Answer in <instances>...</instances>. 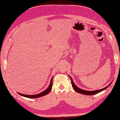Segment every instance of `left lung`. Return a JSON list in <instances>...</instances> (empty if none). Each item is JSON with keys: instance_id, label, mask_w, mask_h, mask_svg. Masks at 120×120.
<instances>
[{"instance_id": "1", "label": "left lung", "mask_w": 120, "mask_h": 120, "mask_svg": "<svg viewBox=\"0 0 120 120\" xmlns=\"http://www.w3.org/2000/svg\"><path fill=\"white\" fill-rule=\"evenodd\" d=\"M70 77L71 79V85L72 87H73V89L75 90V91H76L77 92L79 93H80V94H82L83 95H96V94L99 93L101 91H103V90H105V89H106L108 88V86H109L111 83V82L109 85L105 87V88L102 89H101V90H93V91H88V90H82L80 88H79L78 87L76 86L75 83L73 82V80H72V78H71V76H70Z\"/></svg>"}]
</instances>
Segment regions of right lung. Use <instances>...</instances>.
<instances>
[{
	"instance_id": "add662e5",
	"label": "right lung",
	"mask_w": 120,
	"mask_h": 120,
	"mask_svg": "<svg viewBox=\"0 0 120 120\" xmlns=\"http://www.w3.org/2000/svg\"><path fill=\"white\" fill-rule=\"evenodd\" d=\"M52 79H53V77H52V78L51 79V81H50V85L48 88V89H46L45 90L41 92V93L37 94V95H24V94H21L19 93H19V95H20L21 96H23V97H26V98H37L41 97H42L43 96H45V95H47V94H48L50 92V90H51L52 89Z\"/></svg>"
}]
</instances>
